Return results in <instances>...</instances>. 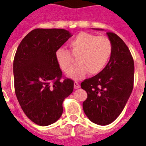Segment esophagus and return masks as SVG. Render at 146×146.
I'll return each instance as SVG.
<instances>
[{
	"instance_id": "esophagus-1",
	"label": "esophagus",
	"mask_w": 146,
	"mask_h": 146,
	"mask_svg": "<svg viewBox=\"0 0 146 146\" xmlns=\"http://www.w3.org/2000/svg\"><path fill=\"white\" fill-rule=\"evenodd\" d=\"M80 87V84H78V82H74V89H76V90H77V89H79V88Z\"/></svg>"
}]
</instances>
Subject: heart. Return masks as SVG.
Returning a JSON list of instances; mask_svg holds the SVG:
<instances>
[{
  "label": "heart",
  "instance_id": "1",
  "mask_svg": "<svg viewBox=\"0 0 146 146\" xmlns=\"http://www.w3.org/2000/svg\"><path fill=\"white\" fill-rule=\"evenodd\" d=\"M71 53L78 60V67L68 77L73 80H80L88 72L96 75L105 68L113 53V44L107 36H98L92 33L81 32L69 42ZM72 54L66 49L59 48L55 57L58 66L65 73H69L74 67Z\"/></svg>",
  "mask_w": 146,
  "mask_h": 146
}]
</instances>
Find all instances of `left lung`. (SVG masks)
Masks as SVG:
<instances>
[{
	"instance_id": "obj_1",
	"label": "left lung",
	"mask_w": 146,
	"mask_h": 146,
	"mask_svg": "<svg viewBox=\"0 0 146 146\" xmlns=\"http://www.w3.org/2000/svg\"><path fill=\"white\" fill-rule=\"evenodd\" d=\"M107 35L113 44L110 60L100 73L80 84L87 92V98L83 102L84 113L90 121L99 125H108L116 119L133 87L134 63L129 49L115 33L108 32Z\"/></svg>"
}]
</instances>
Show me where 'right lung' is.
<instances>
[{
    "instance_id": "right-lung-1",
    "label": "right lung",
    "mask_w": 146,
    "mask_h": 146,
    "mask_svg": "<svg viewBox=\"0 0 146 146\" xmlns=\"http://www.w3.org/2000/svg\"><path fill=\"white\" fill-rule=\"evenodd\" d=\"M71 36L65 29H35L17 48L13 61L15 95L26 115L41 126L60 119L62 102L73 92L74 82L61 80L62 71L55 57Z\"/></svg>"
}]
</instances>
